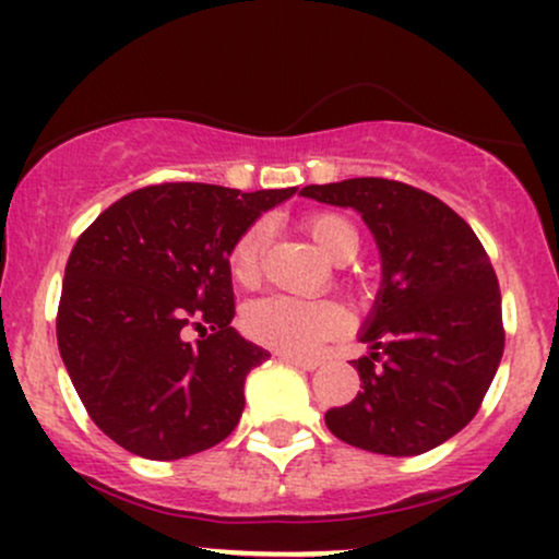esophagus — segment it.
Wrapping results in <instances>:
<instances>
[{"label": "esophagus", "mask_w": 559, "mask_h": 559, "mask_svg": "<svg viewBox=\"0 0 559 559\" xmlns=\"http://www.w3.org/2000/svg\"><path fill=\"white\" fill-rule=\"evenodd\" d=\"M284 357L286 362H292V365H297V368H301V370H316V368H320V360L318 357H299V355H281Z\"/></svg>", "instance_id": "1"}]
</instances>
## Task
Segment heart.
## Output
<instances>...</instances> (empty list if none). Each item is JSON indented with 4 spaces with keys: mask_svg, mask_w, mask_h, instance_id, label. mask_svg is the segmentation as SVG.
<instances>
[{
    "mask_svg": "<svg viewBox=\"0 0 559 559\" xmlns=\"http://www.w3.org/2000/svg\"><path fill=\"white\" fill-rule=\"evenodd\" d=\"M305 226L331 260L346 262L360 249V234L344 215L312 213L307 215ZM267 241H271V221L267 217H258L236 236V241L228 249V271L236 284H258ZM349 310L342 301L299 299L286 297V294H273V297L252 301L241 316V325L249 338L286 352V355L316 352L329 338L342 336L349 329Z\"/></svg>",
    "mask_w": 559,
    "mask_h": 559,
    "instance_id": "1",
    "label": "heart"
}]
</instances>
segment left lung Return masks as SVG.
I'll list each match as a JSON object with an SVG mask.
<instances>
[{"label":"left lung","mask_w":559,"mask_h":559,"mask_svg":"<svg viewBox=\"0 0 559 559\" xmlns=\"http://www.w3.org/2000/svg\"><path fill=\"white\" fill-rule=\"evenodd\" d=\"M373 230L383 288L355 360L362 391L325 413L336 439L391 457L444 444L476 418L504 352L502 294L484 243L449 204L389 178L305 186Z\"/></svg>","instance_id":"left-lung-1"}]
</instances>
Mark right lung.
Wrapping results in <instances>:
<instances>
[{
  "label": "right lung",
  "mask_w": 559,
  "mask_h": 559,
  "mask_svg": "<svg viewBox=\"0 0 559 559\" xmlns=\"http://www.w3.org/2000/svg\"><path fill=\"white\" fill-rule=\"evenodd\" d=\"M294 191L144 186L79 236L57 346L88 418L115 444L146 460H181L234 431L247 373L271 355L230 329L228 249ZM204 324L207 337L185 342L186 328Z\"/></svg>",
  "instance_id": "obj_1"
}]
</instances>
